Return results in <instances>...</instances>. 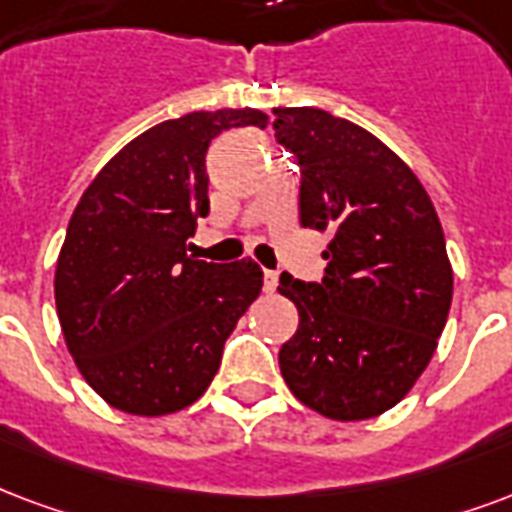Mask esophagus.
I'll return each mask as SVG.
<instances>
[{
  "label": "esophagus",
  "instance_id": "obj_1",
  "mask_svg": "<svg viewBox=\"0 0 512 512\" xmlns=\"http://www.w3.org/2000/svg\"><path fill=\"white\" fill-rule=\"evenodd\" d=\"M276 285H279V274H276V271H266V274H263V287H266V293H274Z\"/></svg>",
  "mask_w": 512,
  "mask_h": 512
}]
</instances>
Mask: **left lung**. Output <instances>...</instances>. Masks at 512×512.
Masks as SVG:
<instances>
[{"instance_id":"left-lung-1","label":"left lung","mask_w":512,"mask_h":512,"mask_svg":"<svg viewBox=\"0 0 512 512\" xmlns=\"http://www.w3.org/2000/svg\"><path fill=\"white\" fill-rule=\"evenodd\" d=\"M301 168V225L331 233L323 282L279 279L298 331L279 350L287 388L331 420L396 407L437 350L453 301L429 192L380 138L320 108H274Z\"/></svg>"}]
</instances>
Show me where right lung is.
Returning <instances> with one entry per match:
<instances>
[{
  "mask_svg": "<svg viewBox=\"0 0 512 512\" xmlns=\"http://www.w3.org/2000/svg\"><path fill=\"white\" fill-rule=\"evenodd\" d=\"M230 127H268L255 108L195 111L151 127L86 187L56 260L64 342L97 396L157 418L198 401L227 336L260 295L255 260L187 255L208 214V143Z\"/></svg>",
  "mask_w": 512,
  "mask_h": 512,
  "instance_id": "add662e5",
  "label": "right lung"
}]
</instances>
